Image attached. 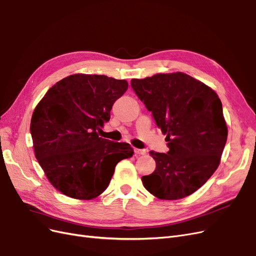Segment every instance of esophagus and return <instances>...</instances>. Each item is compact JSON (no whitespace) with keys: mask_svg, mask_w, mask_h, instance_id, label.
<instances>
[{"mask_svg":"<svg viewBox=\"0 0 256 256\" xmlns=\"http://www.w3.org/2000/svg\"><path fill=\"white\" fill-rule=\"evenodd\" d=\"M134 151H135V153H136L137 155H144V154L146 153V149H135Z\"/></svg>","mask_w":256,"mask_h":256,"instance_id":"34e87169","label":"esophagus"}]
</instances>
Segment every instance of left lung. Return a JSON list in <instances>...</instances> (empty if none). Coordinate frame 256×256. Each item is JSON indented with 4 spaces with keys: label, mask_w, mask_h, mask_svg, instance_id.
<instances>
[{
    "label": "left lung",
    "mask_w": 256,
    "mask_h": 256,
    "mask_svg": "<svg viewBox=\"0 0 256 256\" xmlns=\"http://www.w3.org/2000/svg\"><path fill=\"white\" fill-rule=\"evenodd\" d=\"M130 86L167 135L168 152H150L156 168L142 178L144 188L162 200L194 194L218 168L226 142L220 98L182 72L133 78Z\"/></svg>",
    "instance_id": "obj_1"
}]
</instances>
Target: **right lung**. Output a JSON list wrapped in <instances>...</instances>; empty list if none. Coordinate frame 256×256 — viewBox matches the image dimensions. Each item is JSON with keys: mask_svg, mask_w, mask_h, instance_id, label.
<instances>
[{"mask_svg": "<svg viewBox=\"0 0 256 256\" xmlns=\"http://www.w3.org/2000/svg\"><path fill=\"white\" fill-rule=\"evenodd\" d=\"M128 82L73 74L48 90L30 120L36 158L51 184L73 199L90 200L108 187L116 164L133 148L98 136Z\"/></svg>", "mask_w": 256, "mask_h": 256, "instance_id": "right-lung-1", "label": "right lung"}]
</instances>
